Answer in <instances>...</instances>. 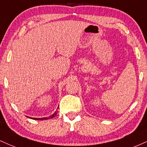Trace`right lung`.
<instances>
[{
    "label": "right lung",
    "instance_id": "1",
    "mask_svg": "<svg viewBox=\"0 0 147 147\" xmlns=\"http://www.w3.org/2000/svg\"><path fill=\"white\" fill-rule=\"evenodd\" d=\"M58 108H59V107H58ZM57 108V109H58ZM57 112L56 111L53 115H52L51 116H50V117H45V118H31L32 119H35V120H46V119H52V118H53L55 117L56 115H57Z\"/></svg>",
    "mask_w": 147,
    "mask_h": 147
}]
</instances>
